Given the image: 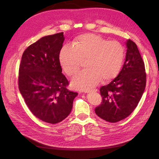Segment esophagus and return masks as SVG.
Segmentation results:
<instances>
[{
    "label": "esophagus",
    "instance_id": "obj_1",
    "mask_svg": "<svg viewBox=\"0 0 159 159\" xmlns=\"http://www.w3.org/2000/svg\"><path fill=\"white\" fill-rule=\"evenodd\" d=\"M98 91V89H92V90H89V91H86L85 93H93V92H96Z\"/></svg>",
    "mask_w": 159,
    "mask_h": 159
}]
</instances>
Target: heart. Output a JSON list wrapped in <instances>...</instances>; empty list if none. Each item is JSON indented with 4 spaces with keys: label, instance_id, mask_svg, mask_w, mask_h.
Instances as JSON below:
<instances>
[{
    "label": "heart",
    "instance_id": "b5f03b06",
    "mask_svg": "<svg viewBox=\"0 0 159 159\" xmlns=\"http://www.w3.org/2000/svg\"><path fill=\"white\" fill-rule=\"evenodd\" d=\"M124 57V48L119 42L108 41L94 34H84L75 38L74 46H62L59 61L65 73L72 76L79 70L81 60L87 59V69L76 74L71 84L75 89L88 91L102 80L107 82L116 78Z\"/></svg>",
    "mask_w": 159,
    "mask_h": 159
}]
</instances>
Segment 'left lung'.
Returning <instances> with one entry per match:
<instances>
[{"mask_svg":"<svg viewBox=\"0 0 159 159\" xmlns=\"http://www.w3.org/2000/svg\"><path fill=\"white\" fill-rule=\"evenodd\" d=\"M127 52L122 70L113 81L100 88L102 103L95 113L105 121L116 123L136 108L146 86L145 64L135 43L125 42Z\"/></svg>","mask_w":159,"mask_h":159,"instance_id":"left-lung-1","label":"left lung"}]
</instances>
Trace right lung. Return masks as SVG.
I'll return each instance as SVG.
<instances>
[{
	"label": "right lung",
	"mask_w": 159,
	"mask_h": 159,
	"mask_svg": "<svg viewBox=\"0 0 159 159\" xmlns=\"http://www.w3.org/2000/svg\"><path fill=\"white\" fill-rule=\"evenodd\" d=\"M64 32L46 36L24 52L19 68L18 87L27 106L42 121L55 124L68 116L78 93L66 89L59 54Z\"/></svg>",
	"instance_id": "1"
}]
</instances>
